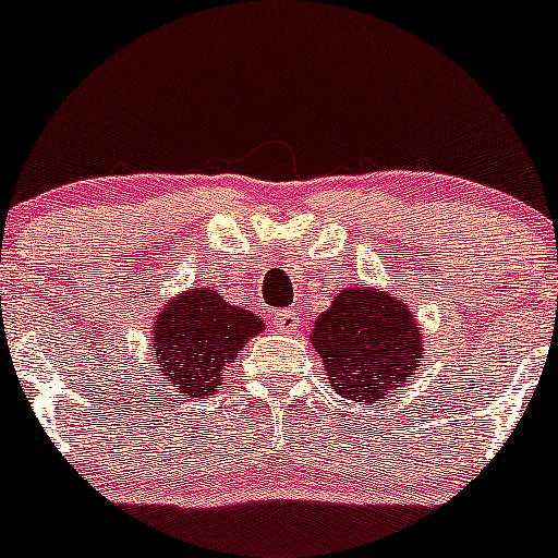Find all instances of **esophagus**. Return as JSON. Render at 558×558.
Segmentation results:
<instances>
[{
  "label": "esophagus",
  "instance_id": "1",
  "mask_svg": "<svg viewBox=\"0 0 558 558\" xmlns=\"http://www.w3.org/2000/svg\"><path fill=\"white\" fill-rule=\"evenodd\" d=\"M274 319H277V327L281 332H298V327H301V317H298L295 308H284Z\"/></svg>",
  "mask_w": 558,
  "mask_h": 558
}]
</instances>
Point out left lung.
Segmentation results:
<instances>
[{
	"label": "left lung",
	"instance_id": "obj_1",
	"mask_svg": "<svg viewBox=\"0 0 558 558\" xmlns=\"http://www.w3.org/2000/svg\"><path fill=\"white\" fill-rule=\"evenodd\" d=\"M312 347L325 365L327 384L360 405L403 387L424 357L422 330L411 308L365 287L338 290L330 308L314 322Z\"/></svg>",
	"mask_w": 558,
	"mask_h": 558
}]
</instances>
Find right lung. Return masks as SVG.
I'll return each mask as SVG.
<instances>
[{
	"label": "right lung",
	"instance_id": "obj_1",
	"mask_svg": "<svg viewBox=\"0 0 558 558\" xmlns=\"http://www.w3.org/2000/svg\"><path fill=\"white\" fill-rule=\"evenodd\" d=\"M260 330V317L231 306L209 287L180 292L166 303L153 327L160 387L185 398L215 395L222 387V371Z\"/></svg>",
	"mask_w": 558,
	"mask_h": 558
}]
</instances>
